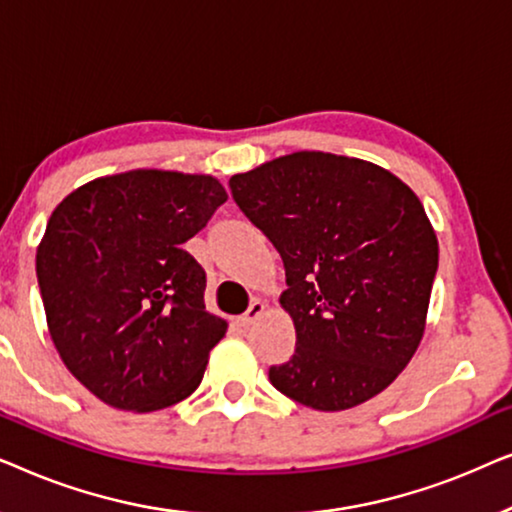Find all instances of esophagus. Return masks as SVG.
Here are the masks:
<instances>
[{"label":"esophagus","instance_id":"obj_1","mask_svg":"<svg viewBox=\"0 0 512 512\" xmlns=\"http://www.w3.org/2000/svg\"><path fill=\"white\" fill-rule=\"evenodd\" d=\"M265 310H268V305H265L261 298H256V300H251L249 310H247V312H244V314H242V317H240V319H237V321H240V326H244V328H247V326H251V324H254V321H256V319H261V317H263V312H265Z\"/></svg>","mask_w":512,"mask_h":512}]
</instances>
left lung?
<instances>
[{"instance_id":"obj_1","label":"left lung","mask_w":512,"mask_h":512,"mask_svg":"<svg viewBox=\"0 0 512 512\" xmlns=\"http://www.w3.org/2000/svg\"><path fill=\"white\" fill-rule=\"evenodd\" d=\"M233 198L275 244L296 352L270 368L293 401L340 412L396 380L422 342L438 237L415 191L361 158L289 156L230 177Z\"/></svg>"}]
</instances>
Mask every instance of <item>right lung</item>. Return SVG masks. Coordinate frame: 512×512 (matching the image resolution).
I'll list each match as a JSON object with an SVG mask.
<instances>
[{"mask_svg":"<svg viewBox=\"0 0 512 512\" xmlns=\"http://www.w3.org/2000/svg\"><path fill=\"white\" fill-rule=\"evenodd\" d=\"M228 200L212 174L130 170L88 181L48 219L37 279L69 373L111 408L153 412L198 389L228 321L181 249Z\"/></svg>","mask_w":512,"mask_h":512,"instance_id":"right-lung-1","label":"right lung"}]
</instances>
